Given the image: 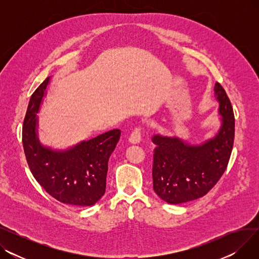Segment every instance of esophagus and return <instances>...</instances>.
I'll list each match as a JSON object with an SVG mask.
<instances>
[{"mask_svg":"<svg viewBox=\"0 0 259 259\" xmlns=\"http://www.w3.org/2000/svg\"><path fill=\"white\" fill-rule=\"evenodd\" d=\"M142 140V129L141 127L135 128L129 137V142L131 144H139Z\"/></svg>","mask_w":259,"mask_h":259,"instance_id":"esophagus-1","label":"esophagus"}]
</instances>
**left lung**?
I'll list each match as a JSON object with an SVG mask.
<instances>
[{"instance_id":"obj_1","label":"left lung","mask_w":259,"mask_h":259,"mask_svg":"<svg viewBox=\"0 0 259 259\" xmlns=\"http://www.w3.org/2000/svg\"><path fill=\"white\" fill-rule=\"evenodd\" d=\"M220 102L222 125L215 137L201 145H189L179 138L154 135L152 178L155 193L172 205L206 195L227 169L233 149V108L220 83L214 87Z\"/></svg>"}]
</instances>
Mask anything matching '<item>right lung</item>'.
Listing matches in <instances>:
<instances>
[{
    "mask_svg": "<svg viewBox=\"0 0 259 259\" xmlns=\"http://www.w3.org/2000/svg\"><path fill=\"white\" fill-rule=\"evenodd\" d=\"M49 79L31 95L24 118L22 141L27 162L36 182L52 197L67 205L92 206L105 194L108 160L120 130L105 132L65 151L43 147L36 135V113Z\"/></svg>",
    "mask_w": 259,
    "mask_h": 259,
    "instance_id": "right-lung-1",
    "label": "right lung"
}]
</instances>
